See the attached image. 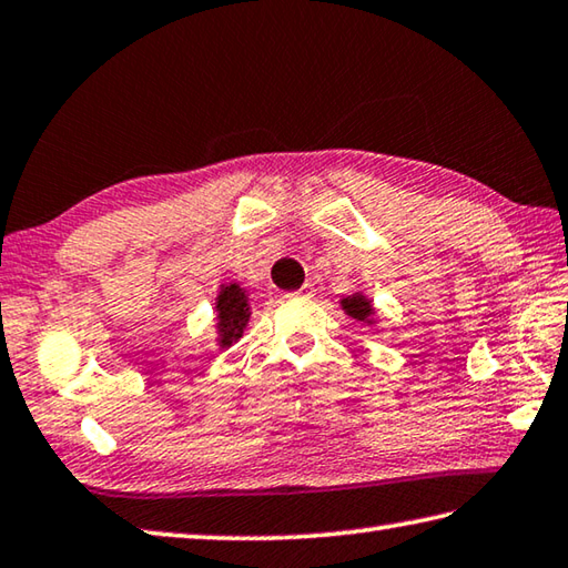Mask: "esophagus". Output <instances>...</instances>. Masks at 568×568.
<instances>
[{
	"label": "esophagus",
	"mask_w": 568,
	"mask_h": 568,
	"mask_svg": "<svg viewBox=\"0 0 568 568\" xmlns=\"http://www.w3.org/2000/svg\"><path fill=\"white\" fill-rule=\"evenodd\" d=\"M313 295H315V287H313L311 283H305V285L301 287V291L291 293L287 297H293V301H307V297H313Z\"/></svg>",
	"instance_id": "34e87169"
}]
</instances>
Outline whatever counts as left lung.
<instances>
[{
	"instance_id": "1",
	"label": "left lung",
	"mask_w": 568,
	"mask_h": 568,
	"mask_svg": "<svg viewBox=\"0 0 568 568\" xmlns=\"http://www.w3.org/2000/svg\"><path fill=\"white\" fill-rule=\"evenodd\" d=\"M343 307H345V311H347L349 315L357 317V320H367V315L373 313V305H369L367 301H363V297H359V295L345 297V301H343Z\"/></svg>"
}]
</instances>
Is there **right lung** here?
I'll return each instance as SVG.
<instances>
[{
  "label": "right lung",
  "instance_id": "1",
  "mask_svg": "<svg viewBox=\"0 0 568 568\" xmlns=\"http://www.w3.org/2000/svg\"><path fill=\"white\" fill-rule=\"evenodd\" d=\"M219 320H221V345L229 347L233 339H239L243 333V325L248 323V305H245V295L241 285L223 287L219 295Z\"/></svg>",
  "mask_w": 568,
  "mask_h": 568
}]
</instances>
